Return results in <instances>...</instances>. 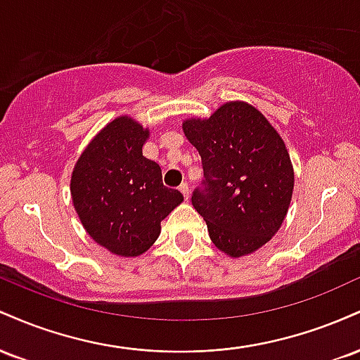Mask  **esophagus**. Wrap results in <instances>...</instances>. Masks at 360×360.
I'll return each mask as SVG.
<instances>
[{"label": "esophagus", "instance_id": "1", "mask_svg": "<svg viewBox=\"0 0 360 360\" xmlns=\"http://www.w3.org/2000/svg\"><path fill=\"white\" fill-rule=\"evenodd\" d=\"M179 191L183 193V196L186 198V200H189V186H188V183H183L179 186Z\"/></svg>", "mask_w": 360, "mask_h": 360}]
</instances>
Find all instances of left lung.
Here are the masks:
<instances>
[{"instance_id": "obj_1", "label": "left lung", "mask_w": 360, "mask_h": 360, "mask_svg": "<svg viewBox=\"0 0 360 360\" xmlns=\"http://www.w3.org/2000/svg\"><path fill=\"white\" fill-rule=\"evenodd\" d=\"M203 181L191 201L214 245L232 257L257 250L279 230L291 203L295 172L283 139L260 111L230 101L208 120H186Z\"/></svg>"}]
</instances>
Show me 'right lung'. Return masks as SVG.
Wrapping results in <instances>:
<instances>
[{"instance_id": "right-lung-1", "label": "right lung", "mask_w": 360, "mask_h": 360, "mask_svg": "<svg viewBox=\"0 0 360 360\" xmlns=\"http://www.w3.org/2000/svg\"><path fill=\"white\" fill-rule=\"evenodd\" d=\"M148 131L128 117L108 123L72 171V203L94 242L123 257L143 254L160 221L183 201L162 183V171L142 155Z\"/></svg>"}]
</instances>
